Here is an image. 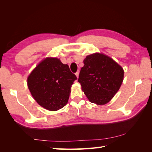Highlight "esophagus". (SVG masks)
<instances>
[{
    "label": "esophagus",
    "mask_w": 152,
    "mask_h": 152,
    "mask_svg": "<svg viewBox=\"0 0 152 152\" xmlns=\"http://www.w3.org/2000/svg\"><path fill=\"white\" fill-rule=\"evenodd\" d=\"M75 74H76V76H77V78H78V77H79V71H77V72L75 73Z\"/></svg>",
    "instance_id": "obj_1"
}]
</instances>
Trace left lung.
<instances>
[{"instance_id": "1", "label": "left lung", "mask_w": 152, "mask_h": 152, "mask_svg": "<svg viewBox=\"0 0 152 152\" xmlns=\"http://www.w3.org/2000/svg\"><path fill=\"white\" fill-rule=\"evenodd\" d=\"M83 63L78 78L82 91L91 102L106 104L121 85L124 74L122 67L112 58L98 53L87 56Z\"/></svg>"}]
</instances>
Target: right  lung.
<instances>
[{"mask_svg":"<svg viewBox=\"0 0 152 152\" xmlns=\"http://www.w3.org/2000/svg\"><path fill=\"white\" fill-rule=\"evenodd\" d=\"M77 77L57 58H46L32 71L28 88L38 104L50 111L64 107L69 99L70 87Z\"/></svg>","mask_w":152,"mask_h":152,"instance_id":"1","label":"right lung"}]
</instances>
